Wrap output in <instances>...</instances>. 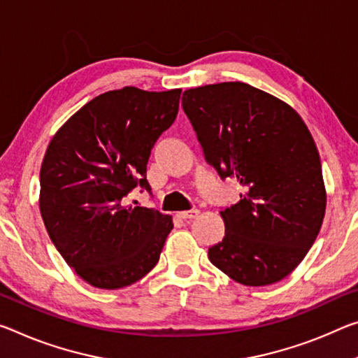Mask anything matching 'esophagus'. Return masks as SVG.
Listing matches in <instances>:
<instances>
[{"label":"esophagus","mask_w":358,"mask_h":358,"mask_svg":"<svg viewBox=\"0 0 358 358\" xmlns=\"http://www.w3.org/2000/svg\"><path fill=\"white\" fill-rule=\"evenodd\" d=\"M197 215H199V210L191 208V210H186V212H180L178 217L183 218V220H192V218H196Z\"/></svg>","instance_id":"esophagus-1"}]
</instances>
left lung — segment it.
Returning a JSON list of instances; mask_svg holds the SVG:
<instances>
[{
	"label": "left lung",
	"mask_w": 358,
	"mask_h": 358,
	"mask_svg": "<svg viewBox=\"0 0 358 358\" xmlns=\"http://www.w3.org/2000/svg\"><path fill=\"white\" fill-rule=\"evenodd\" d=\"M181 106L206 162L245 189L221 208L224 239L208 248V259L243 285L282 280L308 255L325 217L309 129L293 108L245 83L185 90Z\"/></svg>",
	"instance_id": "1"
}]
</instances>
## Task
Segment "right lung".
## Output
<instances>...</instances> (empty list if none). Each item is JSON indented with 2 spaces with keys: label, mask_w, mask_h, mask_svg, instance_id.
<instances>
[{
  "label": "right lung",
  "mask_w": 358,
  "mask_h": 358,
  "mask_svg": "<svg viewBox=\"0 0 358 358\" xmlns=\"http://www.w3.org/2000/svg\"><path fill=\"white\" fill-rule=\"evenodd\" d=\"M180 95L110 90L75 113L48 146L41 217L57 250L90 285L129 287L157 264L172 218L126 199L138 186L151 194L146 166L177 117Z\"/></svg>",
  "instance_id": "obj_1"
}]
</instances>
